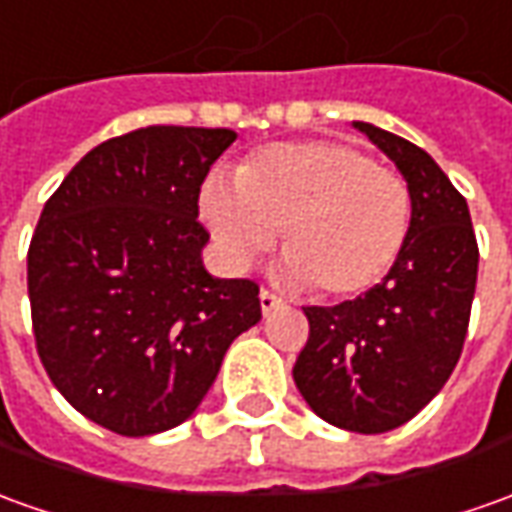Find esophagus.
<instances>
[{"mask_svg":"<svg viewBox=\"0 0 512 512\" xmlns=\"http://www.w3.org/2000/svg\"><path fill=\"white\" fill-rule=\"evenodd\" d=\"M280 305H283V300H280L274 291H269V288H263V291H260V308H263V314H271V311H274V308H280Z\"/></svg>","mask_w":512,"mask_h":512,"instance_id":"obj_1","label":"esophagus"}]
</instances>
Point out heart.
<instances>
[{"mask_svg":"<svg viewBox=\"0 0 512 512\" xmlns=\"http://www.w3.org/2000/svg\"><path fill=\"white\" fill-rule=\"evenodd\" d=\"M201 215L229 266L243 269L283 229L285 274L328 300L361 297L401 255L412 193L395 170L344 142H283L210 179Z\"/></svg>","mask_w":512,"mask_h":512,"instance_id":"1","label":"heart"}]
</instances>
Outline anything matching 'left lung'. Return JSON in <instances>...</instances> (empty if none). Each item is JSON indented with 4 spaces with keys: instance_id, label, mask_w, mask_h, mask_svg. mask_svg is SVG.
Wrapping results in <instances>:
<instances>
[{
    "instance_id": "obj_1",
    "label": "left lung",
    "mask_w": 512,
    "mask_h": 512,
    "mask_svg": "<svg viewBox=\"0 0 512 512\" xmlns=\"http://www.w3.org/2000/svg\"><path fill=\"white\" fill-rule=\"evenodd\" d=\"M398 165L412 224L381 283L356 300L302 308L308 342L294 384L322 420L358 434L403 426L443 389L460 361L476 291L471 212L440 165L409 139L353 123Z\"/></svg>"
}]
</instances>
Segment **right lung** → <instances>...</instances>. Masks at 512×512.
<instances>
[{
  "label": "right lung",
  "mask_w": 512,
  "mask_h": 512,
  "mask_svg": "<svg viewBox=\"0 0 512 512\" xmlns=\"http://www.w3.org/2000/svg\"><path fill=\"white\" fill-rule=\"evenodd\" d=\"M229 128L148 125L106 139L44 204L27 252L33 336L83 417L148 437L204 401L224 353L260 322L252 280L212 277L198 193Z\"/></svg>",
  "instance_id": "1"
}]
</instances>
